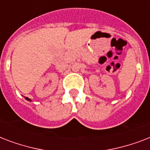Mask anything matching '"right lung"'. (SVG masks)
<instances>
[{"label": "right lung", "mask_w": 150, "mask_h": 150, "mask_svg": "<svg viewBox=\"0 0 150 150\" xmlns=\"http://www.w3.org/2000/svg\"><path fill=\"white\" fill-rule=\"evenodd\" d=\"M25 99H26V100H29V98H28V97H25Z\"/></svg>", "instance_id": "obj_1"}]
</instances>
